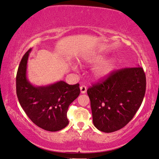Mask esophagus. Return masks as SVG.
Listing matches in <instances>:
<instances>
[{
    "label": "esophagus",
    "mask_w": 159,
    "mask_h": 159,
    "mask_svg": "<svg viewBox=\"0 0 159 159\" xmlns=\"http://www.w3.org/2000/svg\"><path fill=\"white\" fill-rule=\"evenodd\" d=\"M86 91H87V87L86 86L82 85L81 87H80V92H81V93H82V94L85 93Z\"/></svg>",
    "instance_id": "1"
}]
</instances>
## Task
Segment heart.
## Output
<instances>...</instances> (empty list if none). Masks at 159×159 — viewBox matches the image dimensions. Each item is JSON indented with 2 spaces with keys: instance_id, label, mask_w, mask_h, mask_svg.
I'll return each mask as SVG.
<instances>
[{
  "instance_id": "obj_1",
  "label": "heart",
  "mask_w": 159,
  "mask_h": 159,
  "mask_svg": "<svg viewBox=\"0 0 159 159\" xmlns=\"http://www.w3.org/2000/svg\"><path fill=\"white\" fill-rule=\"evenodd\" d=\"M105 57L102 55L93 56L89 60V62L93 64H101L95 66L92 71V76L95 80H103L108 77L115 68V61L114 59H108L103 61Z\"/></svg>"
}]
</instances>
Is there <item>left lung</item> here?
<instances>
[{
    "label": "left lung",
    "mask_w": 159,
    "mask_h": 159,
    "mask_svg": "<svg viewBox=\"0 0 159 159\" xmlns=\"http://www.w3.org/2000/svg\"><path fill=\"white\" fill-rule=\"evenodd\" d=\"M146 89V78L140 66L112 72L105 80L88 88L93 121L103 132L121 129L140 107Z\"/></svg>",
    "instance_id": "1"
}]
</instances>
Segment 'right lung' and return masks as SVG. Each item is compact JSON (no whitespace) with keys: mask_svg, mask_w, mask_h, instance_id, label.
I'll list each match as a JSON object with an SVG mask.
<instances>
[{"mask_svg":"<svg viewBox=\"0 0 159 159\" xmlns=\"http://www.w3.org/2000/svg\"><path fill=\"white\" fill-rule=\"evenodd\" d=\"M30 48L21 58L16 74V95L27 116L39 127L50 132L64 129L69 124L67 111L79 96L80 84L59 81L46 86H34L27 77Z\"/></svg>","mask_w":159,"mask_h":159,"instance_id":"obj_1","label":"right lung"}]
</instances>
